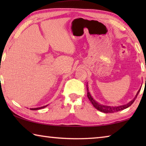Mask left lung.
<instances>
[{
	"label": "left lung",
	"mask_w": 146,
	"mask_h": 146,
	"mask_svg": "<svg viewBox=\"0 0 146 146\" xmlns=\"http://www.w3.org/2000/svg\"><path fill=\"white\" fill-rule=\"evenodd\" d=\"M145 80H146V78H145ZM86 87H87L88 97L89 98V100H90V102H91V104H93V106L96 109H97V110H98V111H101V112L105 113L117 112V111H119L125 110V109L129 108V106L131 105L133 102H134V101L135 100L136 98L137 97V95H138V93H139L140 90H141V88H140L139 90L138 91L137 93L136 94V95H135V97H134V98H133L132 100H131L129 102H128L127 104H126L119 106H105V105L101 104H99L98 102H97V101H96L92 97V96L91 95L90 91H89V88H88V84H87V85H86Z\"/></svg>",
	"instance_id": "obj_1"
}]
</instances>
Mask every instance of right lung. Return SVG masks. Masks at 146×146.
<instances>
[{"instance_id": "obj_1", "label": "right lung", "mask_w": 146, "mask_h": 146, "mask_svg": "<svg viewBox=\"0 0 146 146\" xmlns=\"http://www.w3.org/2000/svg\"><path fill=\"white\" fill-rule=\"evenodd\" d=\"M48 106V105H46V106H42V107H39V108H31L30 110H41V109H42V108H44L47 107V106Z\"/></svg>"}]
</instances>
